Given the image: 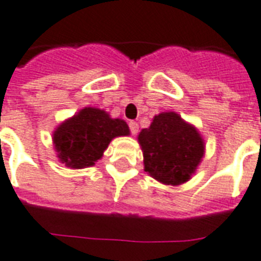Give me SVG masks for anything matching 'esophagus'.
<instances>
[{"instance_id": "esophagus-1", "label": "esophagus", "mask_w": 261, "mask_h": 261, "mask_svg": "<svg viewBox=\"0 0 261 261\" xmlns=\"http://www.w3.org/2000/svg\"><path fill=\"white\" fill-rule=\"evenodd\" d=\"M129 129H130L132 135H137V132H139V124H137L136 121H130L129 122Z\"/></svg>"}]
</instances>
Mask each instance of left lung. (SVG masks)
Wrapping results in <instances>:
<instances>
[{
	"instance_id": "obj_1",
	"label": "left lung",
	"mask_w": 261,
	"mask_h": 261,
	"mask_svg": "<svg viewBox=\"0 0 261 261\" xmlns=\"http://www.w3.org/2000/svg\"><path fill=\"white\" fill-rule=\"evenodd\" d=\"M137 140L144 158V171L167 186L189 182L205 156V140L193 124L176 112L156 114Z\"/></svg>"
}]
</instances>
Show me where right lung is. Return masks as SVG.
Returning <instances> with one entry per match:
<instances>
[{
	"label": "right lung",
	"mask_w": 261,
	"mask_h": 261,
	"mask_svg": "<svg viewBox=\"0 0 261 261\" xmlns=\"http://www.w3.org/2000/svg\"><path fill=\"white\" fill-rule=\"evenodd\" d=\"M129 135L124 120L112 118L103 109L87 106L56 126L52 144L60 163L81 170L94 166L113 139Z\"/></svg>",
	"instance_id": "1"
}]
</instances>
